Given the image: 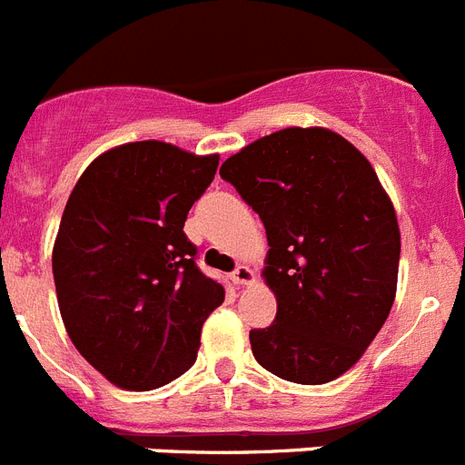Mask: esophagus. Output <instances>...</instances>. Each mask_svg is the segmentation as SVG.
Returning <instances> with one entry per match:
<instances>
[{"mask_svg": "<svg viewBox=\"0 0 465 465\" xmlns=\"http://www.w3.org/2000/svg\"><path fill=\"white\" fill-rule=\"evenodd\" d=\"M232 282H235L237 287H244V284H252L253 282V271L249 265H240L235 272H232Z\"/></svg>", "mask_w": 465, "mask_h": 465, "instance_id": "esophagus-1", "label": "esophagus"}]
</instances>
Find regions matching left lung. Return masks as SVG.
I'll list each match as a JSON object with an SVG mask.
<instances>
[{
    "mask_svg": "<svg viewBox=\"0 0 465 465\" xmlns=\"http://www.w3.org/2000/svg\"><path fill=\"white\" fill-rule=\"evenodd\" d=\"M268 235L263 280L277 299L252 329L256 362L303 386L339 379L379 334L398 292L395 206L351 141L324 126H289L221 166Z\"/></svg>",
    "mask_w": 465,
    "mask_h": 465,
    "instance_id": "1",
    "label": "left lung"
}]
</instances>
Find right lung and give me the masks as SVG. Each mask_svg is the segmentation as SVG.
Returning a JSON list of instances; mask_svg holds the SVG:
<instances>
[{"label":"right lung","mask_w":465,"mask_h":465,"mask_svg":"<svg viewBox=\"0 0 465 465\" xmlns=\"http://www.w3.org/2000/svg\"><path fill=\"white\" fill-rule=\"evenodd\" d=\"M218 154L124 143L98 154L67 197L54 242L63 324L82 357L124 391H153L197 360L225 289L194 265L183 232Z\"/></svg>","instance_id":"right-lung-1"}]
</instances>
